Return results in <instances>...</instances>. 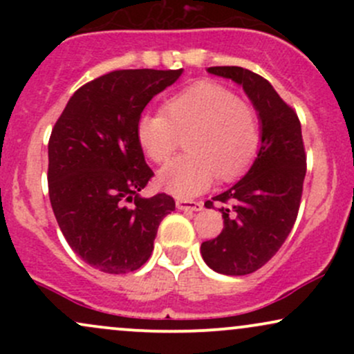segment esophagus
I'll return each instance as SVG.
<instances>
[{
	"mask_svg": "<svg viewBox=\"0 0 354 354\" xmlns=\"http://www.w3.org/2000/svg\"><path fill=\"white\" fill-rule=\"evenodd\" d=\"M176 208L183 211H201L203 203L194 200H176Z\"/></svg>",
	"mask_w": 354,
	"mask_h": 354,
	"instance_id": "esophagus-1",
	"label": "esophagus"
}]
</instances>
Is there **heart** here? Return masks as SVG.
<instances>
[{"label": "heart", "instance_id": "1", "mask_svg": "<svg viewBox=\"0 0 354 354\" xmlns=\"http://www.w3.org/2000/svg\"><path fill=\"white\" fill-rule=\"evenodd\" d=\"M136 140L153 163H166L185 140V156L158 173V185L189 198L208 189L214 178L234 180L253 165L261 148L254 108L223 84L200 81L166 100L163 113L136 121Z\"/></svg>", "mask_w": 354, "mask_h": 354}]
</instances>
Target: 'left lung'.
Returning a JSON list of instances; mask_svg holds the SVG:
<instances>
[{"label": "left lung", "instance_id": "obj_1", "mask_svg": "<svg viewBox=\"0 0 354 354\" xmlns=\"http://www.w3.org/2000/svg\"><path fill=\"white\" fill-rule=\"evenodd\" d=\"M208 73L241 84L261 124V148L250 171L205 203H219L225 226L203 243V259L216 273L243 276L265 266L293 230L306 174L301 123L263 76L239 66H211Z\"/></svg>", "mask_w": 354, "mask_h": 354}]
</instances>
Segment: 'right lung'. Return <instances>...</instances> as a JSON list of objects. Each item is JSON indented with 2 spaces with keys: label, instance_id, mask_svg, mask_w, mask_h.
<instances>
[{
  "label": "right lung",
  "instance_id": "1",
  "mask_svg": "<svg viewBox=\"0 0 354 354\" xmlns=\"http://www.w3.org/2000/svg\"><path fill=\"white\" fill-rule=\"evenodd\" d=\"M183 70H118L83 84L48 143L53 213L71 250L109 274L148 261L158 226L174 209L169 194L141 198L153 178L136 140V121Z\"/></svg>",
  "mask_w": 354,
  "mask_h": 354
}]
</instances>
